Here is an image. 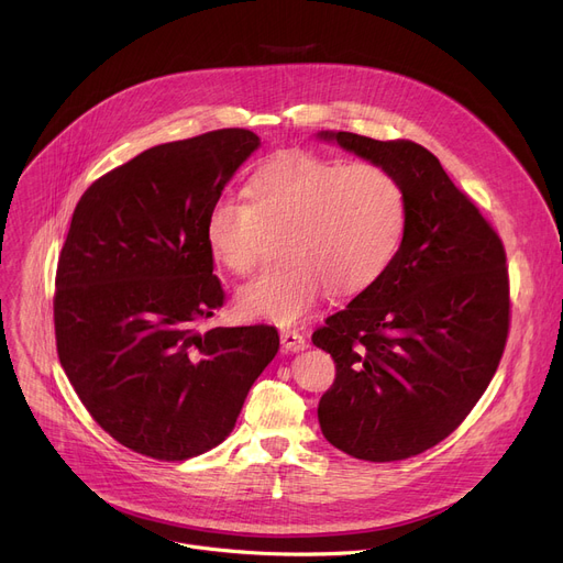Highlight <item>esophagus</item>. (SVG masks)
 Listing matches in <instances>:
<instances>
[{
	"label": "esophagus",
	"mask_w": 563,
	"mask_h": 563,
	"mask_svg": "<svg viewBox=\"0 0 563 563\" xmlns=\"http://www.w3.org/2000/svg\"><path fill=\"white\" fill-rule=\"evenodd\" d=\"M280 342L285 346V351H303L306 349V338L297 329H283Z\"/></svg>",
	"instance_id": "esophagus-1"
}]
</instances>
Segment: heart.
<instances>
[{"mask_svg":"<svg viewBox=\"0 0 563 563\" xmlns=\"http://www.w3.org/2000/svg\"><path fill=\"white\" fill-rule=\"evenodd\" d=\"M249 200L221 196L205 219L210 253L228 272L249 276L280 236L274 269L236 294L249 319L294 323L327 287L353 297L395 264L408 230L399 177L372 162L344 164L310 153L266 162L249 185Z\"/></svg>","mask_w":563,"mask_h":563,"instance_id":"obj_1","label":"heart"}]
</instances>
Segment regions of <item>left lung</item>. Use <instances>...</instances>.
<instances>
[{
    "label": "left lung",
    "mask_w": 563,
    "mask_h": 563,
    "mask_svg": "<svg viewBox=\"0 0 563 563\" xmlns=\"http://www.w3.org/2000/svg\"><path fill=\"white\" fill-rule=\"evenodd\" d=\"M321 136L399 177L408 230L388 274L312 333L335 363L319 427L353 459L404 461L456 431L497 372L511 323L505 244L420 143Z\"/></svg>",
    "instance_id": "1"
}]
</instances>
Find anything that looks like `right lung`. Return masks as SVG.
Returning a JSON list of instances; mask_svg holds the SVG:
<instances>
[{"instance_id": "right-lung-1", "label": "right lung", "mask_w": 563, "mask_h": 563, "mask_svg": "<svg viewBox=\"0 0 563 563\" xmlns=\"http://www.w3.org/2000/svg\"><path fill=\"white\" fill-rule=\"evenodd\" d=\"M260 145L242 128L151 147L88 187L54 280L56 353L91 418L157 461L210 452L278 353L266 323L200 331L225 291L207 212Z\"/></svg>"}]
</instances>
